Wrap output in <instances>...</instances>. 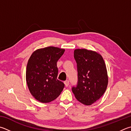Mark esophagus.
I'll return each mask as SVG.
<instances>
[{"label": "esophagus", "instance_id": "obj_1", "mask_svg": "<svg viewBox=\"0 0 131 131\" xmlns=\"http://www.w3.org/2000/svg\"><path fill=\"white\" fill-rule=\"evenodd\" d=\"M64 84H65L66 86H68L69 84V81L68 80H66L65 82H64Z\"/></svg>", "mask_w": 131, "mask_h": 131}]
</instances>
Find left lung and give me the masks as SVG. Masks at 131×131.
I'll use <instances>...</instances> for the list:
<instances>
[{"label": "left lung", "instance_id": "obj_1", "mask_svg": "<svg viewBox=\"0 0 131 131\" xmlns=\"http://www.w3.org/2000/svg\"><path fill=\"white\" fill-rule=\"evenodd\" d=\"M77 64L78 84L72 92L78 101L90 105L104 94L108 84V73L103 57L85 49L74 51Z\"/></svg>", "mask_w": 131, "mask_h": 131}]
</instances>
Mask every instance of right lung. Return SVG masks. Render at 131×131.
Segmentation results:
<instances>
[{"instance_id": "right-lung-1", "label": "right lung", "mask_w": 131, "mask_h": 131, "mask_svg": "<svg viewBox=\"0 0 131 131\" xmlns=\"http://www.w3.org/2000/svg\"><path fill=\"white\" fill-rule=\"evenodd\" d=\"M65 49L49 46L37 49L28 59L26 79L30 93L41 103L54 100L65 86L58 80L57 62Z\"/></svg>"}]
</instances>
